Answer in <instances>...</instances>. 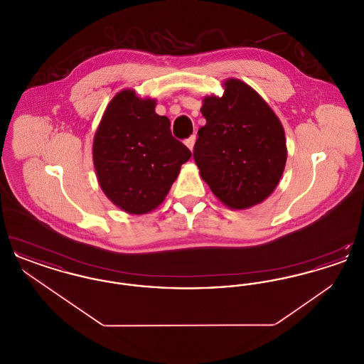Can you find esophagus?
<instances>
[{
    "instance_id": "obj_1",
    "label": "esophagus",
    "mask_w": 364,
    "mask_h": 364,
    "mask_svg": "<svg viewBox=\"0 0 364 364\" xmlns=\"http://www.w3.org/2000/svg\"><path fill=\"white\" fill-rule=\"evenodd\" d=\"M195 140H196V138H195L193 135H192L191 138H188L187 140H186V146L190 149L191 151L193 150V146H195Z\"/></svg>"
}]
</instances>
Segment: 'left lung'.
Listing matches in <instances>:
<instances>
[{"mask_svg":"<svg viewBox=\"0 0 364 364\" xmlns=\"http://www.w3.org/2000/svg\"><path fill=\"white\" fill-rule=\"evenodd\" d=\"M224 94L203 98L206 125L198 131L193 158L217 199L245 210L267 199L287 164V139L277 114L239 79L224 82Z\"/></svg>","mask_w":364,"mask_h":364,"instance_id":"obj_1","label":"left lung"}]
</instances>
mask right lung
Returning <instances> with one entry per match:
<instances>
[{"instance_id": "obj_1", "label": "right lung", "mask_w": 364, "mask_h": 364, "mask_svg": "<svg viewBox=\"0 0 364 364\" xmlns=\"http://www.w3.org/2000/svg\"><path fill=\"white\" fill-rule=\"evenodd\" d=\"M154 98L124 88L105 109L92 141L101 190L128 214H146L166 198L191 151L172 136L171 122L156 113Z\"/></svg>"}]
</instances>
